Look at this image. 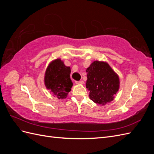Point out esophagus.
<instances>
[{"mask_svg":"<svg viewBox=\"0 0 154 154\" xmlns=\"http://www.w3.org/2000/svg\"><path fill=\"white\" fill-rule=\"evenodd\" d=\"M76 84H83V83H84V82H83V81H76Z\"/></svg>","mask_w":154,"mask_h":154,"instance_id":"34e87169","label":"esophagus"}]
</instances>
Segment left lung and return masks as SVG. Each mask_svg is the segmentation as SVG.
Segmentation results:
<instances>
[{
	"mask_svg": "<svg viewBox=\"0 0 154 154\" xmlns=\"http://www.w3.org/2000/svg\"><path fill=\"white\" fill-rule=\"evenodd\" d=\"M86 88L90 99L94 103L105 105L110 103L119 88V78L109 64L103 61L93 62L86 69Z\"/></svg>",
	"mask_w": 154,
	"mask_h": 154,
	"instance_id": "8db88e82",
	"label": "left lung"
}]
</instances>
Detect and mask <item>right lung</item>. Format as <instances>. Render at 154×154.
<instances>
[{
	"label": "right lung",
	"mask_w": 154,
	"mask_h": 154,
	"mask_svg": "<svg viewBox=\"0 0 154 154\" xmlns=\"http://www.w3.org/2000/svg\"><path fill=\"white\" fill-rule=\"evenodd\" d=\"M70 74L71 68L65 66L60 58L51 62L46 69L44 76L45 87L59 100L66 99L71 90L72 82Z\"/></svg>",
	"instance_id": "add662e5"
}]
</instances>
